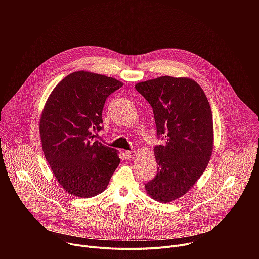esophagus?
<instances>
[{
  "label": "esophagus",
  "instance_id": "obj_1",
  "mask_svg": "<svg viewBox=\"0 0 259 259\" xmlns=\"http://www.w3.org/2000/svg\"><path fill=\"white\" fill-rule=\"evenodd\" d=\"M125 155L128 159H131L137 155V152L136 151H127V152H125Z\"/></svg>",
  "mask_w": 259,
  "mask_h": 259
}]
</instances>
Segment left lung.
Returning a JSON list of instances; mask_svg holds the SVG:
<instances>
[{"instance_id":"1","label":"left lung","mask_w":259,"mask_h":259,"mask_svg":"<svg viewBox=\"0 0 259 259\" xmlns=\"http://www.w3.org/2000/svg\"><path fill=\"white\" fill-rule=\"evenodd\" d=\"M136 90L153 107L158 137V172L144 188L154 200L169 203L187 194L205 171L213 150V120L200 85L169 76L137 83Z\"/></svg>"}]
</instances>
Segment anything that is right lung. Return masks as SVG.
Here are the masks:
<instances>
[{
	"instance_id": "1",
	"label": "right lung",
	"mask_w": 259,
	"mask_h": 259,
	"mask_svg": "<svg viewBox=\"0 0 259 259\" xmlns=\"http://www.w3.org/2000/svg\"><path fill=\"white\" fill-rule=\"evenodd\" d=\"M123 83L85 70L69 73L51 92L40 120L42 149L56 180L70 195L102 193L120 164L118 152L98 140L106 98Z\"/></svg>"
}]
</instances>
